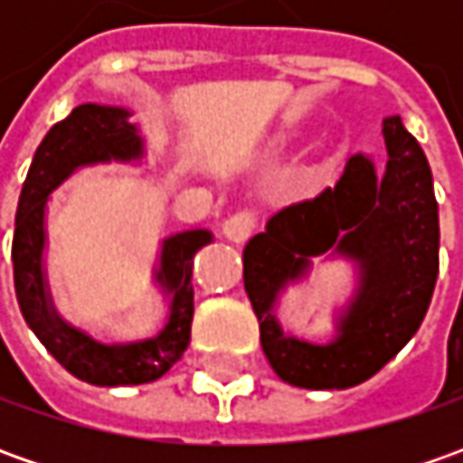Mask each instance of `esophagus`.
Wrapping results in <instances>:
<instances>
[{"label": "esophagus", "mask_w": 463, "mask_h": 463, "mask_svg": "<svg viewBox=\"0 0 463 463\" xmlns=\"http://www.w3.org/2000/svg\"><path fill=\"white\" fill-rule=\"evenodd\" d=\"M255 223L258 222H255V216L250 211H237L222 223V234L234 244H241V241L250 240V234L255 232Z\"/></svg>", "instance_id": "1"}]
</instances>
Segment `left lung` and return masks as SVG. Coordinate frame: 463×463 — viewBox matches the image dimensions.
Segmentation results:
<instances>
[{"label": "left lung", "instance_id": "1", "mask_svg": "<svg viewBox=\"0 0 463 463\" xmlns=\"http://www.w3.org/2000/svg\"><path fill=\"white\" fill-rule=\"evenodd\" d=\"M382 138V167L353 154L335 185L273 213L241 255L262 353L301 389L371 379L412 340L433 298L440 229L430 165L400 116L383 118ZM314 259H345L356 273L327 344L296 338L277 319L285 291L308 279Z\"/></svg>", "mask_w": 463, "mask_h": 463}]
</instances>
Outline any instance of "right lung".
I'll use <instances>...</instances> for the list:
<instances>
[{
  "instance_id": "obj_1",
  "label": "right lung",
  "mask_w": 463,
  "mask_h": 463,
  "mask_svg": "<svg viewBox=\"0 0 463 463\" xmlns=\"http://www.w3.org/2000/svg\"><path fill=\"white\" fill-rule=\"evenodd\" d=\"M131 116L128 108L116 105H77L35 149L14 213V294L27 327L71 376L95 386L156 382L183 358L193 325V258L213 241V234L201 226L162 240L152 280L167 304V317L149 337L105 343L56 309L45 270L51 195L84 167L141 165L146 144Z\"/></svg>"
}]
</instances>
